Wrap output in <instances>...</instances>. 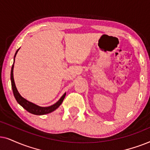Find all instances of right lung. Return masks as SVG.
Masks as SVG:
<instances>
[{
    "label": "right lung",
    "instance_id": "add662e5",
    "mask_svg": "<svg viewBox=\"0 0 150 150\" xmlns=\"http://www.w3.org/2000/svg\"><path fill=\"white\" fill-rule=\"evenodd\" d=\"M19 49L17 50L16 52L15 55H14V59L16 57V55L17 52L18 51ZM13 64L12 65V67H11V88H12V91L13 95H14L15 99H16L17 102L19 103L21 106H23L24 108H25L26 110L29 112L33 114V115H46V114H49L51 112L54 111L55 110H56L57 108H58L59 105H61V103H62V101L64 99L66 93L63 95L62 97L59 99V100L55 103V104L51 105V106L49 107H40L38 106V105L34 104V103L30 102V101L26 100L25 99H24L22 96L20 95L16 87L15 83H14V79H13Z\"/></svg>",
    "mask_w": 150,
    "mask_h": 150
}]
</instances>
